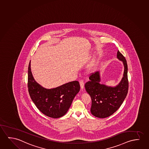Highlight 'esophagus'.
<instances>
[{
    "label": "esophagus",
    "mask_w": 149,
    "mask_h": 149,
    "mask_svg": "<svg viewBox=\"0 0 149 149\" xmlns=\"http://www.w3.org/2000/svg\"><path fill=\"white\" fill-rule=\"evenodd\" d=\"M79 84H80V88L81 89H83L84 88V80H79Z\"/></svg>",
    "instance_id": "obj_1"
}]
</instances>
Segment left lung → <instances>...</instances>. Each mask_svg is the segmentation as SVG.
<instances>
[{"label":"left lung","instance_id":"1","mask_svg":"<svg viewBox=\"0 0 149 149\" xmlns=\"http://www.w3.org/2000/svg\"><path fill=\"white\" fill-rule=\"evenodd\" d=\"M117 58L125 67L123 77L117 86L112 88L100 84L99 72L90 74V81L85 84L86 91L92 99L91 112L98 118L110 116L118 109L127 95L129 88L127 65L125 57L118 51Z\"/></svg>","mask_w":149,"mask_h":149}]
</instances>
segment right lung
Returning <instances> with one entry per match:
<instances>
[{
    "instance_id": "add662e5",
    "label": "right lung",
    "mask_w": 149,
    "mask_h": 149,
    "mask_svg": "<svg viewBox=\"0 0 149 149\" xmlns=\"http://www.w3.org/2000/svg\"><path fill=\"white\" fill-rule=\"evenodd\" d=\"M28 67V87L31 98L38 110L46 116L57 118L65 114L76 95L80 90L78 81L63 84L56 88L47 89L37 84Z\"/></svg>"
}]
</instances>
